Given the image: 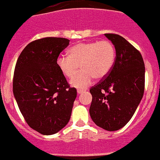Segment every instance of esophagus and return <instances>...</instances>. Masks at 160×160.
<instances>
[{
	"label": "esophagus",
	"mask_w": 160,
	"mask_h": 160,
	"mask_svg": "<svg viewBox=\"0 0 160 160\" xmlns=\"http://www.w3.org/2000/svg\"><path fill=\"white\" fill-rule=\"evenodd\" d=\"M83 92H84V90H77V93H78V94H81Z\"/></svg>",
	"instance_id": "34e87169"
}]
</instances>
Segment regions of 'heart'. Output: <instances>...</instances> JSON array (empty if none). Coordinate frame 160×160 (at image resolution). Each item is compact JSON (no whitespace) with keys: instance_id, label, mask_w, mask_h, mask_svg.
<instances>
[{"instance_id":"b5f03b06","label":"heart","mask_w":160,"mask_h":160,"mask_svg":"<svg viewBox=\"0 0 160 160\" xmlns=\"http://www.w3.org/2000/svg\"><path fill=\"white\" fill-rule=\"evenodd\" d=\"M114 46L110 41L89 42L77 44L68 50V56H59L57 67L64 77L72 78L78 70L82 71L70 80L72 88L84 89L93 78L101 80L112 70L115 61Z\"/></svg>"}]
</instances>
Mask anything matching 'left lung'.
I'll list each match as a JSON object with an SVG mask.
<instances>
[{
  "label": "left lung",
  "instance_id": "obj_1",
  "mask_svg": "<svg viewBox=\"0 0 160 160\" xmlns=\"http://www.w3.org/2000/svg\"><path fill=\"white\" fill-rule=\"evenodd\" d=\"M114 45L116 59L108 75L90 90V115L100 128L119 130L130 121L143 97L145 64L142 55L125 38L104 34Z\"/></svg>",
  "mask_w": 160,
  "mask_h": 160
}]
</instances>
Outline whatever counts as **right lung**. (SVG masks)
<instances>
[{"label": "right lung", "mask_w": 160, "mask_h": 160, "mask_svg": "<svg viewBox=\"0 0 160 160\" xmlns=\"http://www.w3.org/2000/svg\"><path fill=\"white\" fill-rule=\"evenodd\" d=\"M70 44L63 38L35 40L21 52L14 69L13 93L18 106L32 129L50 135L70 119L77 90L70 88L57 67L61 52Z\"/></svg>", "instance_id": "right-lung-1"}]
</instances>
